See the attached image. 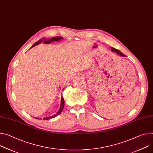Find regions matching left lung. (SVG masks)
Returning a JSON list of instances; mask_svg holds the SVG:
<instances>
[{
    "label": "left lung",
    "mask_w": 153,
    "mask_h": 153,
    "mask_svg": "<svg viewBox=\"0 0 153 153\" xmlns=\"http://www.w3.org/2000/svg\"><path fill=\"white\" fill-rule=\"evenodd\" d=\"M111 50H112V51L113 52L117 53V54L120 55V56H122V57H123V56H124V55L122 52H121L119 50H118V49H115V48H112V47H111Z\"/></svg>",
    "instance_id": "1"
}]
</instances>
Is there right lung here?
I'll list each match as a JSON object with an SVG mask.
<instances>
[{
	"mask_svg": "<svg viewBox=\"0 0 153 153\" xmlns=\"http://www.w3.org/2000/svg\"><path fill=\"white\" fill-rule=\"evenodd\" d=\"M63 39V37H62V36H54V37H52V38H49V39H48V38H41V39H39L37 42H36L31 48H33V47H34V46H36V45H39L40 43H43L44 44H49V43H52V42H53V41H60V40H61V39ZM64 105H65V100H64V98H63V96H62V98H61V104H60V108H59V111L58 112L55 114V115H52V116H51V117H45V118H43V120H50V119H51V118H55V117H56L57 115H59L62 112V110H63V107H64ZM35 118H36V119H38V120H41L42 118H36V117H34Z\"/></svg>",
	"mask_w": 153,
	"mask_h": 153,
	"instance_id": "obj_1",
	"label": "right lung"
}]
</instances>
